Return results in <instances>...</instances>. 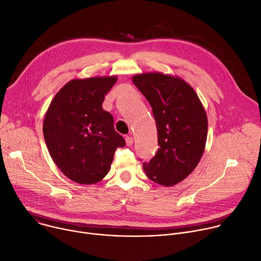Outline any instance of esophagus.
Instances as JSON below:
<instances>
[{"instance_id": "34e87169", "label": "esophagus", "mask_w": 261, "mask_h": 261, "mask_svg": "<svg viewBox=\"0 0 261 261\" xmlns=\"http://www.w3.org/2000/svg\"><path fill=\"white\" fill-rule=\"evenodd\" d=\"M125 140H126V144H127L128 146L132 145V143H133V138H132L131 136H126V137H125Z\"/></svg>"}]
</instances>
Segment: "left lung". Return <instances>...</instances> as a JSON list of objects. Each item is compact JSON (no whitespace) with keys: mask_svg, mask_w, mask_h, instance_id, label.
I'll return each instance as SVG.
<instances>
[{"mask_svg":"<svg viewBox=\"0 0 261 261\" xmlns=\"http://www.w3.org/2000/svg\"><path fill=\"white\" fill-rule=\"evenodd\" d=\"M133 84L150 103L157 125L158 151L143 162L146 176L173 186L187 177L205 148L207 117L193 88L184 80L160 72L136 74Z\"/></svg>","mask_w":261,"mask_h":261,"instance_id":"obj_1","label":"left lung"}]
</instances>
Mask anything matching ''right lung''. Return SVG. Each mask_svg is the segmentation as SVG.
<instances>
[{
	"mask_svg": "<svg viewBox=\"0 0 261 261\" xmlns=\"http://www.w3.org/2000/svg\"><path fill=\"white\" fill-rule=\"evenodd\" d=\"M117 76L72 80L53 99L43 122L50 157L70 179L83 185L100 181L109 171L125 139L114 118L103 110L105 95Z\"/></svg>",
	"mask_w": 261,
	"mask_h": 261,
	"instance_id": "add662e5",
	"label": "right lung"
}]
</instances>
